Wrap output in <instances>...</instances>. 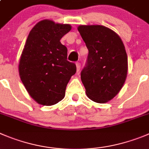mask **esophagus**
I'll use <instances>...</instances> for the list:
<instances>
[{"label": "esophagus", "instance_id": "34e87169", "mask_svg": "<svg viewBox=\"0 0 149 149\" xmlns=\"http://www.w3.org/2000/svg\"><path fill=\"white\" fill-rule=\"evenodd\" d=\"M76 71L79 72V70H80V68H81V64L79 63V62H76Z\"/></svg>", "mask_w": 149, "mask_h": 149}]
</instances>
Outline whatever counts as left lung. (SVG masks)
<instances>
[{
    "label": "left lung",
    "mask_w": 149,
    "mask_h": 149,
    "mask_svg": "<svg viewBox=\"0 0 149 149\" xmlns=\"http://www.w3.org/2000/svg\"><path fill=\"white\" fill-rule=\"evenodd\" d=\"M88 49L81 79L87 97L104 104L118 93L126 81L127 54L121 39L115 31L99 25L78 27Z\"/></svg>",
    "instance_id": "1"
}]
</instances>
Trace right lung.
<instances>
[{"mask_svg": "<svg viewBox=\"0 0 149 149\" xmlns=\"http://www.w3.org/2000/svg\"><path fill=\"white\" fill-rule=\"evenodd\" d=\"M71 30L69 24L43 20L34 26L19 62V74L30 96L38 104L51 106L62 101L70 78L76 72L67 60L68 49L60 40Z\"/></svg>", "mask_w": 149, "mask_h": 149, "instance_id": "add662e5", "label": "right lung"}]
</instances>
